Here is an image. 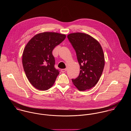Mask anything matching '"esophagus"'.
Listing matches in <instances>:
<instances>
[{"instance_id": "obj_1", "label": "esophagus", "mask_w": 131, "mask_h": 131, "mask_svg": "<svg viewBox=\"0 0 131 131\" xmlns=\"http://www.w3.org/2000/svg\"><path fill=\"white\" fill-rule=\"evenodd\" d=\"M66 71H67L66 69H63L61 70V72H66Z\"/></svg>"}]
</instances>
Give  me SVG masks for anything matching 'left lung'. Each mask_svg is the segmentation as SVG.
<instances>
[{
    "label": "left lung",
    "mask_w": 131,
    "mask_h": 131,
    "mask_svg": "<svg viewBox=\"0 0 131 131\" xmlns=\"http://www.w3.org/2000/svg\"><path fill=\"white\" fill-rule=\"evenodd\" d=\"M68 38L75 49L80 67L79 76L72 79L79 91L93 87L102 74L104 56L99 43L89 35L82 33H72Z\"/></svg>",
    "instance_id": "obj_1"
}]
</instances>
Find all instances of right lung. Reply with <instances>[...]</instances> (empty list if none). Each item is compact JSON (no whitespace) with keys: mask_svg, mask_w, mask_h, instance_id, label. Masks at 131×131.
<instances>
[{"mask_svg":"<svg viewBox=\"0 0 131 131\" xmlns=\"http://www.w3.org/2000/svg\"><path fill=\"white\" fill-rule=\"evenodd\" d=\"M66 37L55 32L36 35L26 45L23 54L24 71L30 83L36 89L45 91L54 84L59 70L55 67L52 51Z\"/></svg>","mask_w":131,"mask_h":131,"instance_id":"1","label":"right lung"}]
</instances>
